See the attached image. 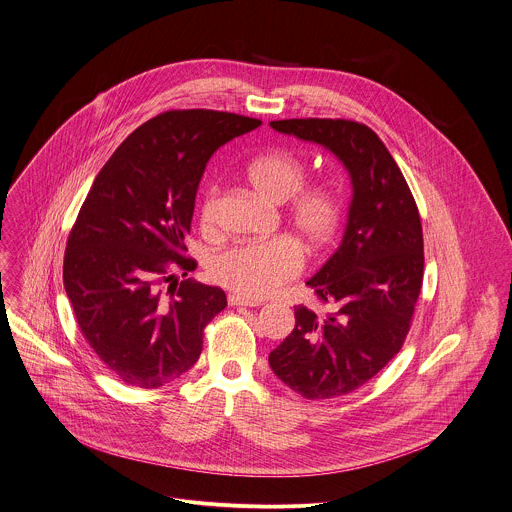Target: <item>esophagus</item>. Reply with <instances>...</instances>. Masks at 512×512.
Masks as SVG:
<instances>
[{"label":"esophagus","instance_id":"obj_1","mask_svg":"<svg viewBox=\"0 0 512 512\" xmlns=\"http://www.w3.org/2000/svg\"><path fill=\"white\" fill-rule=\"evenodd\" d=\"M228 302L229 306H247V308L261 306V302H257V300H247V298H241V296H237V294H229Z\"/></svg>","mask_w":512,"mask_h":512}]
</instances>
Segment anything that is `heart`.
I'll return each instance as SVG.
<instances>
[{"label": "heart", "instance_id": "1", "mask_svg": "<svg viewBox=\"0 0 512 512\" xmlns=\"http://www.w3.org/2000/svg\"><path fill=\"white\" fill-rule=\"evenodd\" d=\"M245 174L271 202H284V220L306 251L322 253L330 247L340 229V200L328 186H304L308 167L300 155L283 147L271 149L249 161ZM218 204L220 186L210 182L198 202L200 226L206 233L218 231ZM302 265L298 245L288 237H275L220 251L210 259L208 273L237 296L261 300L294 279Z\"/></svg>", "mask_w": 512, "mask_h": 512}]
</instances>
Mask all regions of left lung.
Returning a JSON list of instances; mask_svg holds the SVG:
<instances>
[{"instance_id":"8db88e82","label":"left lung","mask_w":512,"mask_h":512,"mask_svg":"<svg viewBox=\"0 0 512 512\" xmlns=\"http://www.w3.org/2000/svg\"><path fill=\"white\" fill-rule=\"evenodd\" d=\"M271 127L330 149L351 178L340 247L306 283L334 312L296 306L294 330L269 355L294 393L341 397L373 379L406 340L424 275L420 214L395 159L367 125L308 117Z\"/></svg>"}]
</instances>
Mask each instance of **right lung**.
<instances>
[{
    "label": "right lung",
    "instance_id": "add662e5",
    "mask_svg": "<svg viewBox=\"0 0 512 512\" xmlns=\"http://www.w3.org/2000/svg\"><path fill=\"white\" fill-rule=\"evenodd\" d=\"M259 125L228 112L171 110L139 125L98 172L68 235L62 279L82 336L119 381L157 389L198 361L204 328L228 298L174 271L196 269L184 235L206 163Z\"/></svg>",
    "mask_w": 512,
    "mask_h": 512
}]
</instances>
